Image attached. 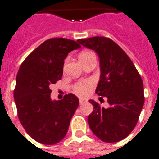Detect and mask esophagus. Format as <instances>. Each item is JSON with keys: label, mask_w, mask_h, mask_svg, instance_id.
Listing matches in <instances>:
<instances>
[{"label": "esophagus", "mask_w": 159, "mask_h": 159, "mask_svg": "<svg viewBox=\"0 0 159 159\" xmlns=\"http://www.w3.org/2000/svg\"><path fill=\"white\" fill-rule=\"evenodd\" d=\"M86 102V99H83V98H80L79 99V102L80 104H82L83 102Z\"/></svg>", "instance_id": "34e87169"}]
</instances>
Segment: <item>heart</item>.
Wrapping results in <instances>:
<instances>
[{
    "label": "heart",
    "instance_id": "b5f03b06",
    "mask_svg": "<svg viewBox=\"0 0 159 159\" xmlns=\"http://www.w3.org/2000/svg\"><path fill=\"white\" fill-rule=\"evenodd\" d=\"M93 55V53L90 52H83L79 55V59L88 57ZM93 86H94V82L93 80L85 79L76 83L73 87V90H74L75 93L78 96H86L90 93Z\"/></svg>",
    "mask_w": 159,
    "mask_h": 159
}]
</instances>
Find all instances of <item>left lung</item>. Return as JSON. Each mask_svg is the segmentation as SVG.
<instances>
[{
	"label": "left lung",
	"mask_w": 159,
	"mask_h": 159,
	"mask_svg": "<svg viewBox=\"0 0 159 159\" xmlns=\"http://www.w3.org/2000/svg\"><path fill=\"white\" fill-rule=\"evenodd\" d=\"M77 42L98 55L101 75L96 93L110 105L105 108L89 100L93 105L89 127L102 141H121L135 128L143 107V80L125 52L110 38L94 36Z\"/></svg>",
	"instance_id": "left-lung-1"
}]
</instances>
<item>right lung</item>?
<instances>
[{
    "label": "right lung",
    "instance_id": "obj_1",
    "mask_svg": "<svg viewBox=\"0 0 159 159\" xmlns=\"http://www.w3.org/2000/svg\"><path fill=\"white\" fill-rule=\"evenodd\" d=\"M80 47L72 40L51 38L36 48L18 71L14 90L18 117L29 136L40 143L52 145L62 140L79 105L71 93L52 100L50 86L61 79L68 53Z\"/></svg>",
    "mask_w": 159,
    "mask_h": 159
}]
</instances>
